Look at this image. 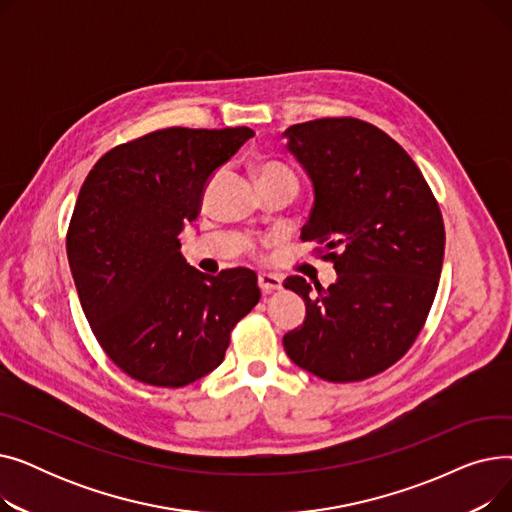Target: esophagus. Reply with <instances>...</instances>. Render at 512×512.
Segmentation results:
<instances>
[{"instance_id": "obj_1", "label": "esophagus", "mask_w": 512, "mask_h": 512, "mask_svg": "<svg viewBox=\"0 0 512 512\" xmlns=\"http://www.w3.org/2000/svg\"><path fill=\"white\" fill-rule=\"evenodd\" d=\"M257 282H259L261 292H265V294L282 288V278H280V276H276V274H259Z\"/></svg>"}]
</instances>
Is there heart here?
I'll return each instance as SVG.
<instances>
[{
	"mask_svg": "<svg viewBox=\"0 0 512 512\" xmlns=\"http://www.w3.org/2000/svg\"><path fill=\"white\" fill-rule=\"evenodd\" d=\"M270 178H288V180H294L297 182V178H294V174L286 168V166H280V164H265L259 168V180H270Z\"/></svg>",
	"mask_w": 512,
	"mask_h": 512,
	"instance_id": "obj_1",
	"label": "heart"
}]
</instances>
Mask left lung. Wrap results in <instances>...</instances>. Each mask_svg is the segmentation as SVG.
<instances>
[{"instance_id": "left-lung-1", "label": "left lung", "mask_w": 512, "mask_h": 512, "mask_svg": "<svg viewBox=\"0 0 512 512\" xmlns=\"http://www.w3.org/2000/svg\"><path fill=\"white\" fill-rule=\"evenodd\" d=\"M284 137L315 193L301 238L324 245L338 278L315 294L305 278H286L307 315L282 342L317 378L361 382L405 357L425 324L444 259L442 213L415 161L378 126L321 118Z\"/></svg>"}]
</instances>
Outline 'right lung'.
Wrapping results in <instances>:
<instances>
[{
    "mask_svg": "<svg viewBox=\"0 0 512 512\" xmlns=\"http://www.w3.org/2000/svg\"><path fill=\"white\" fill-rule=\"evenodd\" d=\"M238 128H164L107 151L80 188L66 251L80 305L105 351L149 386L182 388L224 361L259 303L247 267L201 274L178 234L209 176L253 137Z\"/></svg>",
    "mask_w": 512,
    "mask_h": 512,
    "instance_id": "1",
    "label": "right lung"
}]
</instances>
